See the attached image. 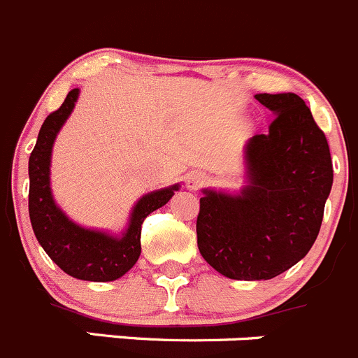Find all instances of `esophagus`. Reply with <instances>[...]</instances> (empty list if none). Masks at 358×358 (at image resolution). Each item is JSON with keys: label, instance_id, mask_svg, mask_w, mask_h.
Wrapping results in <instances>:
<instances>
[{"label": "esophagus", "instance_id": "esophagus-1", "mask_svg": "<svg viewBox=\"0 0 358 358\" xmlns=\"http://www.w3.org/2000/svg\"><path fill=\"white\" fill-rule=\"evenodd\" d=\"M204 182H206V176H204L203 173H194V175H190L189 180H187V187H189L190 190H196L199 189V187H203Z\"/></svg>", "mask_w": 358, "mask_h": 358}]
</instances>
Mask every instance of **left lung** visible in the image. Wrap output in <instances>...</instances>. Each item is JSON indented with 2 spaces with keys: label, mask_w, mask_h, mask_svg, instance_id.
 Masks as SVG:
<instances>
[{
  "label": "left lung",
  "mask_w": 358,
  "mask_h": 358,
  "mask_svg": "<svg viewBox=\"0 0 358 358\" xmlns=\"http://www.w3.org/2000/svg\"><path fill=\"white\" fill-rule=\"evenodd\" d=\"M255 98L276 117L246 145L250 183L239 196L203 190L196 224L201 255L232 280H271L310 252L334 176L327 138L299 96Z\"/></svg>",
  "instance_id": "left-lung-1"
}]
</instances>
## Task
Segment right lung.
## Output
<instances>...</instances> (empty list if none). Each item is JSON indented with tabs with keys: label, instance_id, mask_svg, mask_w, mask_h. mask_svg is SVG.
<instances>
[{
	"label": "right lung",
	"instance_id": "right-lung-1",
	"mask_svg": "<svg viewBox=\"0 0 358 358\" xmlns=\"http://www.w3.org/2000/svg\"><path fill=\"white\" fill-rule=\"evenodd\" d=\"M78 89H71L64 103L45 119L29 157V218L38 243L69 276L87 282H113L126 275L141 253V224L164 206L178 185L155 190L138 201L122 238L73 224L52 199L50 154L55 136L71 113Z\"/></svg>",
	"mask_w": 358,
	"mask_h": 358
}]
</instances>
